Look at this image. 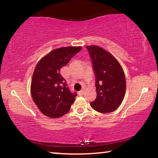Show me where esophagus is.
<instances>
[{"instance_id":"1","label":"esophagus","mask_w":158,"mask_h":158,"mask_svg":"<svg viewBox=\"0 0 158 158\" xmlns=\"http://www.w3.org/2000/svg\"><path fill=\"white\" fill-rule=\"evenodd\" d=\"M84 90H80V91L79 92V94L80 95H84Z\"/></svg>"}]
</instances>
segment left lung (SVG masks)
Segmentation results:
<instances>
[{
	"mask_svg": "<svg viewBox=\"0 0 158 158\" xmlns=\"http://www.w3.org/2000/svg\"><path fill=\"white\" fill-rule=\"evenodd\" d=\"M95 76L97 97L91 107L100 113L116 110L123 100L126 82L122 67L111 53L98 46H87Z\"/></svg>",
	"mask_w": 158,
	"mask_h": 158,
	"instance_id": "8db88e82",
	"label": "left lung"
}]
</instances>
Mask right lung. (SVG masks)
Returning a JSON list of instances; mask_svg holds the SVG:
<instances>
[{"label":"right lung","mask_w":158,"mask_h":158,"mask_svg":"<svg viewBox=\"0 0 158 158\" xmlns=\"http://www.w3.org/2000/svg\"><path fill=\"white\" fill-rule=\"evenodd\" d=\"M81 49V47L59 48L37 63L32 78L31 92L34 102L45 116L53 118L63 116L75 100L77 93L70 91L60 70Z\"/></svg>","instance_id":"right-lung-1"}]
</instances>
